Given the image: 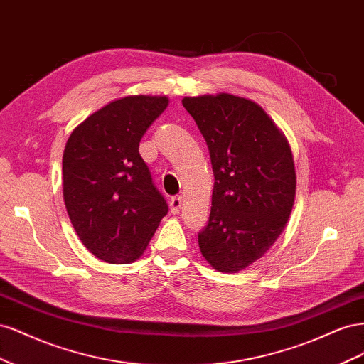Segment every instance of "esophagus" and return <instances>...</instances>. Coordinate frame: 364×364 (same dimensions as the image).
Segmentation results:
<instances>
[{
  "label": "esophagus",
  "instance_id": "1",
  "mask_svg": "<svg viewBox=\"0 0 364 364\" xmlns=\"http://www.w3.org/2000/svg\"><path fill=\"white\" fill-rule=\"evenodd\" d=\"M170 206H171V211L176 214V213H179L181 211V208H182V196H176V197H173L171 199V202H170Z\"/></svg>",
  "mask_w": 364,
  "mask_h": 364
}]
</instances>
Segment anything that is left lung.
Returning <instances> with one entry per match:
<instances>
[{
  "label": "left lung",
  "mask_w": 364,
  "mask_h": 364,
  "mask_svg": "<svg viewBox=\"0 0 364 364\" xmlns=\"http://www.w3.org/2000/svg\"><path fill=\"white\" fill-rule=\"evenodd\" d=\"M211 156L213 206L199 247L209 266L237 273L266 253L287 225L296 171L287 138L255 102L220 92L185 97Z\"/></svg>",
  "instance_id": "1"
}]
</instances>
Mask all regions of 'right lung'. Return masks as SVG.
Returning <instances> with one entry per match:
<instances>
[{
  "label": "right lung",
  "instance_id": "add662e5",
  "mask_svg": "<svg viewBox=\"0 0 364 364\" xmlns=\"http://www.w3.org/2000/svg\"><path fill=\"white\" fill-rule=\"evenodd\" d=\"M168 106L165 95H127L77 126L62 158L63 200L83 246L111 264L144 253L168 206L139 155V141Z\"/></svg>",
  "mask_w": 364,
  "mask_h": 364
}]
</instances>
